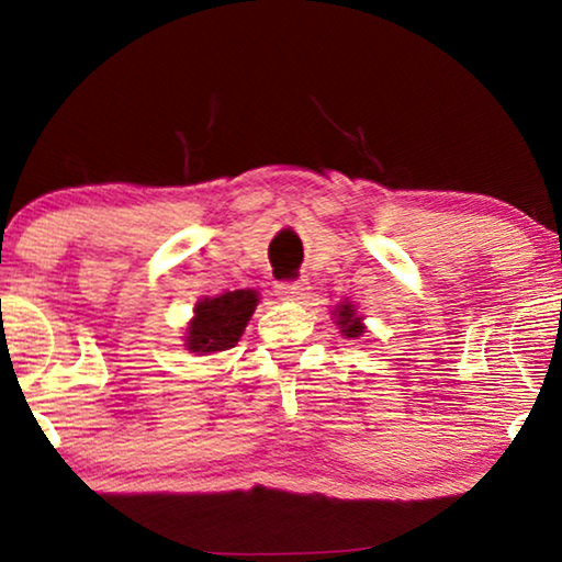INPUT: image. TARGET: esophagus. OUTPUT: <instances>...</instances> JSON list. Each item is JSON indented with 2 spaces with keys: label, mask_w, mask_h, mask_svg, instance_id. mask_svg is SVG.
<instances>
[{
  "label": "esophagus",
  "mask_w": 562,
  "mask_h": 562,
  "mask_svg": "<svg viewBox=\"0 0 562 562\" xmlns=\"http://www.w3.org/2000/svg\"><path fill=\"white\" fill-rule=\"evenodd\" d=\"M307 282L304 280H297V282H280L278 284V297L284 300V302H297V300H304V294H307Z\"/></svg>",
  "instance_id": "obj_1"
}]
</instances>
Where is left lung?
<instances>
[{
	"label": "left lung",
	"instance_id": "1",
	"mask_svg": "<svg viewBox=\"0 0 562 562\" xmlns=\"http://www.w3.org/2000/svg\"><path fill=\"white\" fill-rule=\"evenodd\" d=\"M335 317H337V325L341 329V335H345V337H361L364 325H361V317L357 315L355 304L341 302L339 307L335 310Z\"/></svg>",
	"mask_w": 562,
	"mask_h": 562
}]
</instances>
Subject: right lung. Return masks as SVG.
Listing matches in <instances>:
<instances>
[{
	"mask_svg": "<svg viewBox=\"0 0 562 562\" xmlns=\"http://www.w3.org/2000/svg\"><path fill=\"white\" fill-rule=\"evenodd\" d=\"M258 302L255 290H235L201 300L193 310L195 317L188 322L186 349L195 355H215L235 347Z\"/></svg>",
	"mask_w": 562,
	"mask_h": 562,
	"instance_id": "obj_1",
	"label": "right lung"
}]
</instances>
